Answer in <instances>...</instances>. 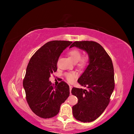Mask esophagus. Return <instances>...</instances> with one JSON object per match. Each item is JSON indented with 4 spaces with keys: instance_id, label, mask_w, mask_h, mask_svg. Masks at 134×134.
I'll return each instance as SVG.
<instances>
[{
    "instance_id": "esophagus-1",
    "label": "esophagus",
    "mask_w": 134,
    "mask_h": 134,
    "mask_svg": "<svg viewBox=\"0 0 134 134\" xmlns=\"http://www.w3.org/2000/svg\"><path fill=\"white\" fill-rule=\"evenodd\" d=\"M69 88H70V94H71V89H72V86H69Z\"/></svg>"
}]
</instances>
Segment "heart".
Masks as SVG:
<instances>
[{
  "instance_id": "b5f03b06",
  "label": "heart",
  "mask_w": 134,
  "mask_h": 134,
  "mask_svg": "<svg viewBox=\"0 0 134 134\" xmlns=\"http://www.w3.org/2000/svg\"><path fill=\"white\" fill-rule=\"evenodd\" d=\"M69 55L70 56L71 60L74 63L78 62V65L79 67L83 68L86 66L89 63L90 61V58L88 56H84L83 57H82V52L79 50L74 48V49L71 50L68 53ZM65 77L66 79L70 82H72L76 78L77 74L76 72L72 71L70 72H67L65 74Z\"/></svg>"
}]
</instances>
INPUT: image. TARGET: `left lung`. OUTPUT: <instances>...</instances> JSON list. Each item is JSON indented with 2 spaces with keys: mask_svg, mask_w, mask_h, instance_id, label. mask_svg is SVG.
<instances>
[{
  "mask_svg": "<svg viewBox=\"0 0 134 134\" xmlns=\"http://www.w3.org/2000/svg\"><path fill=\"white\" fill-rule=\"evenodd\" d=\"M76 47L88 54L89 65L78 80L86 89L72 88L71 93L78 99L72 106L74 118L83 122L94 121L102 114L110 101L115 88L114 69L112 60L100 44L94 41H75Z\"/></svg>",
  "mask_w": 134,
  "mask_h": 134,
  "instance_id": "1",
  "label": "left lung"
}]
</instances>
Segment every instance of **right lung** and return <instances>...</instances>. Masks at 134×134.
Segmentation results:
<instances>
[{"label": "right lung", "instance_id": "add662e5", "mask_svg": "<svg viewBox=\"0 0 134 134\" xmlns=\"http://www.w3.org/2000/svg\"><path fill=\"white\" fill-rule=\"evenodd\" d=\"M71 43L58 40L48 42L35 52L28 63L23 86L31 110L41 118L57 115L61 104L69 96L67 83L62 81L54 87L49 78L58 69L60 54Z\"/></svg>", "mask_w": 134, "mask_h": 134}]
</instances>
